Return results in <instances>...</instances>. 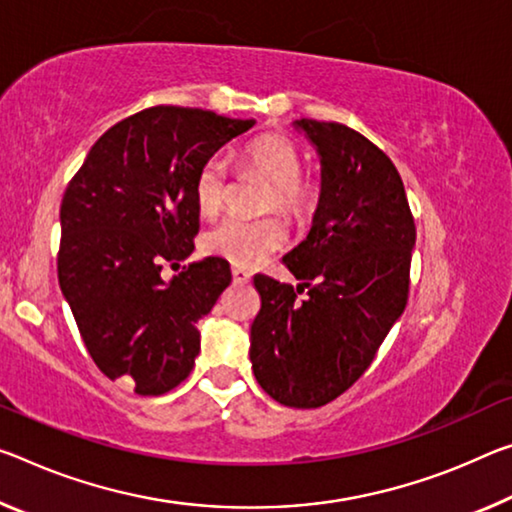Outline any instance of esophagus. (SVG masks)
Listing matches in <instances>:
<instances>
[{
  "label": "esophagus",
  "mask_w": 512,
  "mask_h": 512,
  "mask_svg": "<svg viewBox=\"0 0 512 512\" xmlns=\"http://www.w3.org/2000/svg\"><path fill=\"white\" fill-rule=\"evenodd\" d=\"M232 280H234V285H248V282L253 280V275H250V271L241 269V266H234Z\"/></svg>",
  "instance_id": "obj_1"
}]
</instances>
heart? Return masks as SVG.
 Instances as JSON below:
<instances>
[{
  "label": "heart",
  "mask_w": 512,
  "mask_h": 512,
  "mask_svg": "<svg viewBox=\"0 0 512 512\" xmlns=\"http://www.w3.org/2000/svg\"><path fill=\"white\" fill-rule=\"evenodd\" d=\"M243 161L255 173L273 184L271 207H278L287 216L305 218L316 205V189L307 180H300V152L287 136L264 134L250 141L243 150ZM227 191V170L218 157L207 159L200 166L193 182V198L202 216H214L223 207ZM287 241V230L280 218L269 216L262 221L225 218L214 230L205 234V250L209 255L223 257L237 266H255L264 262Z\"/></svg>",
  "instance_id": "b5f03b06"
}]
</instances>
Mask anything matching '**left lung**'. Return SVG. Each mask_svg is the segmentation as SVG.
I'll return each mask as SVG.
<instances>
[{"instance_id": "left-lung-1", "label": "left lung", "mask_w": 512, "mask_h": 512, "mask_svg": "<svg viewBox=\"0 0 512 512\" xmlns=\"http://www.w3.org/2000/svg\"><path fill=\"white\" fill-rule=\"evenodd\" d=\"M294 127L319 154V205L307 237L282 259L296 289L255 275L262 310L250 362L278 403L321 408L367 371L403 314L417 230L383 150L339 123L300 118Z\"/></svg>"}]
</instances>
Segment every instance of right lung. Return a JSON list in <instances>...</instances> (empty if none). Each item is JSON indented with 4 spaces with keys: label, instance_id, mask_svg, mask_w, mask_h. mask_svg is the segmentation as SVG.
I'll return each instance as SVG.
<instances>
[{
    "label": "right lung",
    "instance_id": "right-lung-1",
    "mask_svg": "<svg viewBox=\"0 0 512 512\" xmlns=\"http://www.w3.org/2000/svg\"><path fill=\"white\" fill-rule=\"evenodd\" d=\"M255 120L152 107L104 132L61 202L59 285L93 362L141 396L166 394L200 351L198 321L232 282L205 257L168 282L161 266L193 253L200 166Z\"/></svg>",
    "mask_w": 512,
    "mask_h": 512
}]
</instances>
